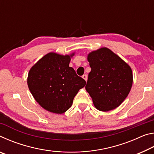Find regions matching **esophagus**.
<instances>
[{"label":"esophagus","mask_w":154,"mask_h":154,"mask_svg":"<svg viewBox=\"0 0 154 154\" xmlns=\"http://www.w3.org/2000/svg\"><path fill=\"white\" fill-rule=\"evenodd\" d=\"M82 77H83V79H84L85 81H87V80H88V75H87L86 74H84V75H83Z\"/></svg>","instance_id":"1"}]
</instances>
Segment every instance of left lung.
I'll use <instances>...</instances> for the list:
<instances>
[{
    "label": "left lung",
    "mask_w": 154,
    "mask_h": 154,
    "mask_svg": "<svg viewBox=\"0 0 154 154\" xmlns=\"http://www.w3.org/2000/svg\"><path fill=\"white\" fill-rule=\"evenodd\" d=\"M91 71L85 90L99 111L116 109L126 99L132 85V72L128 65L106 48L88 56Z\"/></svg>",
    "instance_id": "left-lung-1"
}]
</instances>
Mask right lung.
<instances>
[{"instance_id":"add662e5","label":"right lung","mask_w":154,"mask_h":154,"mask_svg":"<svg viewBox=\"0 0 154 154\" xmlns=\"http://www.w3.org/2000/svg\"><path fill=\"white\" fill-rule=\"evenodd\" d=\"M71 56L49 53L28 73V85L33 97L43 109L52 113L62 114L67 111L86 83L69 66Z\"/></svg>"}]
</instances>
